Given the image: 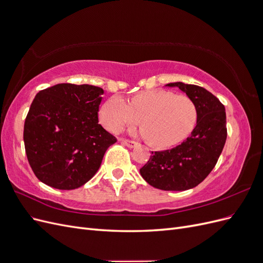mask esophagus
I'll return each instance as SVG.
<instances>
[{
    "label": "esophagus",
    "mask_w": 263,
    "mask_h": 263,
    "mask_svg": "<svg viewBox=\"0 0 263 263\" xmlns=\"http://www.w3.org/2000/svg\"><path fill=\"white\" fill-rule=\"evenodd\" d=\"M121 144H123L124 146H127L128 148H135L137 146V142L132 141V140H126V139H119Z\"/></svg>",
    "instance_id": "1"
}]
</instances>
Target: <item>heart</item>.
<instances>
[{"mask_svg": "<svg viewBox=\"0 0 263 263\" xmlns=\"http://www.w3.org/2000/svg\"><path fill=\"white\" fill-rule=\"evenodd\" d=\"M101 121L109 132L135 125L140 118V134L156 147H170L185 139L193 130L197 110L185 95H173L163 90L139 93L128 102L114 95L100 110Z\"/></svg>", "mask_w": 263, "mask_h": 263, "instance_id": "heart-1", "label": "heart"}]
</instances>
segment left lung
<instances>
[{
  "instance_id": "8db88e82",
  "label": "left lung",
  "mask_w": 263,
  "mask_h": 263,
  "mask_svg": "<svg viewBox=\"0 0 263 263\" xmlns=\"http://www.w3.org/2000/svg\"><path fill=\"white\" fill-rule=\"evenodd\" d=\"M165 86L179 87L193 101L196 126L181 145L151 153L140 174L156 189L185 191L200 184L217 163L227 138L225 106L204 87L183 82Z\"/></svg>"
}]
</instances>
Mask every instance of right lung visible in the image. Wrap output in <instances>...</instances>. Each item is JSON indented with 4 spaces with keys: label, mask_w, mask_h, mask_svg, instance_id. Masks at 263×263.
<instances>
[{
    "label": "right lung",
    "mask_w": 263,
    "mask_h": 263,
    "mask_svg": "<svg viewBox=\"0 0 263 263\" xmlns=\"http://www.w3.org/2000/svg\"><path fill=\"white\" fill-rule=\"evenodd\" d=\"M104 91L60 83L36 94L24 125V144L36 177L58 190L91 180L116 138L99 124Z\"/></svg>",
    "instance_id": "obj_1"
}]
</instances>
